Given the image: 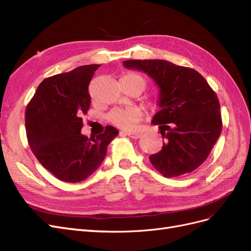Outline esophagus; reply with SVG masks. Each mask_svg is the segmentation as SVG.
<instances>
[{"mask_svg":"<svg viewBox=\"0 0 251 251\" xmlns=\"http://www.w3.org/2000/svg\"><path fill=\"white\" fill-rule=\"evenodd\" d=\"M121 133H125L126 135L132 137V139H140V137H142V132L140 131H129V132H121Z\"/></svg>","mask_w":251,"mask_h":251,"instance_id":"obj_1","label":"esophagus"}]
</instances>
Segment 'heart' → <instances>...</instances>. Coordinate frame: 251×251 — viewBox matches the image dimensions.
<instances>
[{"label":"heart","instance_id":"heart-1","mask_svg":"<svg viewBox=\"0 0 251 251\" xmlns=\"http://www.w3.org/2000/svg\"><path fill=\"white\" fill-rule=\"evenodd\" d=\"M123 78L136 80V81H139L142 84L143 90H144V87L146 86V81H145V79L140 75L134 74V73H129V74L125 75ZM150 105L152 108H156L158 106V100L157 99L152 100ZM139 118H140V111L135 107L116 108L114 110H111L108 115L109 122L116 125L119 128H122V129L132 128L134 126V124L137 122Z\"/></svg>","mask_w":251,"mask_h":251}]
</instances>
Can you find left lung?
<instances>
[{
    "mask_svg": "<svg viewBox=\"0 0 251 251\" xmlns=\"http://www.w3.org/2000/svg\"><path fill=\"white\" fill-rule=\"evenodd\" d=\"M123 66L146 73L159 88V110L152 119L165 139L149 157L165 177L193 172L207 158L222 130L220 103L195 70L161 59L125 60Z\"/></svg>",
    "mask_w": 251,
    "mask_h": 251,
    "instance_id": "left-lung-1",
    "label": "left lung"
}]
</instances>
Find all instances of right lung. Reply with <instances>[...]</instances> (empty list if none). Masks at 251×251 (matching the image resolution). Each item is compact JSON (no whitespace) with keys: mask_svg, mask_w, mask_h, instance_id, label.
I'll list each match as a JSON object with an SVG mask.
<instances>
[{"mask_svg":"<svg viewBox=\"0 0 251 251\" xmlns=\"http://www.w3.org/2000/svg\"><path fill=\"white\" fill-rule=\"evenodd\" d=\"M100 64H87L45 79L26 109L29 146L40 164L66 182L85 180L99 168L118 135L106 126L96 139L81 133L91 105L88 85Z\"/></svg>","mask_w":251,"mask_h":251,"instance_id":"obj_1","label":"right lung"}]
</instances>
